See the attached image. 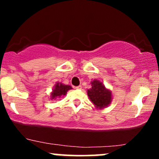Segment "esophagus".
Listing matches in <instances>:
<instances>
[{"label": "esophagus", "mask_w": 159, "mask_h": 159, "mask_svg": "<svg viewBox=\"0 0 159 159\" xmlns=\"http://www.w3.org/2000/svg\"><path fill=\"white\" fill-rule=\"evenodd\" d=\"M75 88L77 89V90H81V89H82V86L79 85V86H78V87H76Z\"/></svg>", "instance_id": "obj_1"}]
</instances>
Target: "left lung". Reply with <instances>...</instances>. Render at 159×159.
<instances>
[{"mask_svg":"<svg viewBox=\"0 0 159 159\" xmlns=\"http://www.w3.org/2000/svg\"><path fill=\"white\" fill-rule=\"evenodd\" d=\"M92 87L87 90V96L95 107L102 109L108 106L112 99L111 91L105 87L102 81L95 79L91 81Z\"/></svg>","mask_w":159,"mask_h":159,"instance_id":"1","label":"left lung"}]
</instances>
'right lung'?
Masks as SVG:
<instances>
[{
  "label": "right lung",
  "mask_w": 159,
  "mask_h": 159,
  "mask_svg": "<svg viewBox=\"0 0 159 159\" xmlns=\"http://www.w3.org/2000/svg\"><path fill=\"white\" fill-rule=\"evenodd\" d=\"M72 87L69 85L63 84L61 82H57L54 86L52 92L51 93V99H56L57 98H61V96H65L69 90H72Z\"/></svg>",
  "instance_id": "add662e5"
}]
</instances>
